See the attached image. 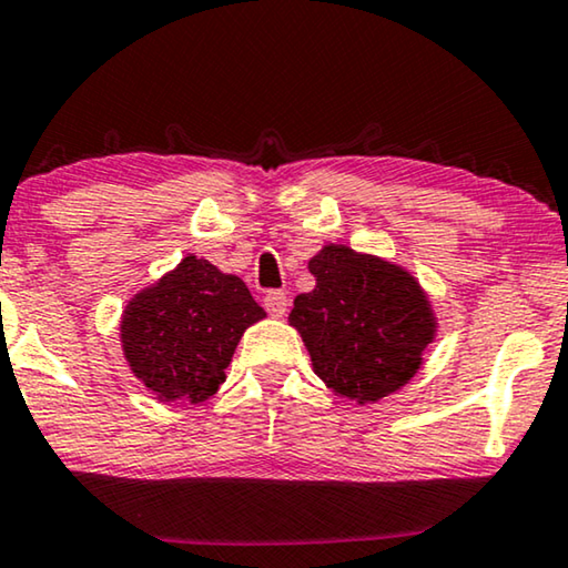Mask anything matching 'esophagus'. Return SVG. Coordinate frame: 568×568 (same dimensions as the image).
I'll list each match as a JSON object with an SVG mask.
<instances>
[{"label": "esophagus", "instance_id": "34e87169", "mask_svg": "<svg viewBox=\"0 0 568 568\" xmlns=\"http://www.w3.org/2000/svg\"><path fill=\"white\" fill-rule=\"evenodd\" d=\"M265 308H267V314L275 316V318L285 316V311H287V295H285L283 291H270V293L265 295Z\"/></svg>", "mask_w": 568, "mask_h": 568}]
</instances>
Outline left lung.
Here are the masks:
<instances>
[{"label":"left lung","mask_w":568,"mask_h":568,"mask_svg":"<svg viewBox=\"0 0 568 568\" xmlns=\"http://www.w3.org/2000/svg\"><path fill=\"white\" fill-rule=\"evenodd\" d=\"M311 293L295 295L287 316L334 396L375 404L404 388L425 363L437 316L409 270L345 244L308 260Z\"/></svg>","instance_id":"left-lung-1"}]
</instances>
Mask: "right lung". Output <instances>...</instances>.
Returning a JSON list of instances; mask_svg holds the SVG:
<instances>
[{"label": "right lung", "instance_id": "1", "mask_svg": "<svg viewBox=\"0 0 568 568\" xmlns=\"http://www.w3.org/2000/svg\"><path fill=\"white\" fill-rule=\"evenodd\" d=\"M265 318L242 277L187 254L125 303L121 345L131 373L164 404H203L242 334Z\"/></svg>", "mask_w": 568, "mask_h": 568}]
</instances>
